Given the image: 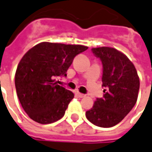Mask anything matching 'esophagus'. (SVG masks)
<instances>
[{
    "label": "esophagus",
    "mask_w": 152,
    "mask_h": 152,
    "mask_svg": "<svg viewBox=\"0 0 152 152\" xmlns=\"http://www.w3.org/2000/svg\"><path fill=\"white\" fill-rule=\"evenodd\" d=\"M75 94H76V95H77L78 98L85 97V94H81V93H79V92H76V93H75Z\"/></svg>",
    "instance_id": "1"
}]
</instances>
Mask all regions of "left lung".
Returning <instances> with one entry per match:
<instances>
[{
  "label": "left lung",
  "mask_w": 152,
  "mask_h": 152,
  "mask_svg": "<svg viewBox=\"0 0 152 152\" xmlns=\"http://www.w3.org/2000/svg\"><path fill=\"white\" fill-rule=\"evenodd\" d=\"M103 64L104 97L97 98L86 117L95 126L109 128L120 123L136 103L140 79L134 64L115 48L101 47L92 48Z\"/></svg>",
  "instance_id": "8db88e82"
}]
</instances>
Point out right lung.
Returning a JSON list of instances; mask_svg holds the SVG:
<instances>
[{
  "label": "right lung",
  "mask_w": 152,
  "mask_h": 152,
  "mask_svg": "<svg viewBox=\"0 0 152 152\" xmlns=\"http://www.w3.org/2000/svg\"><path fill=\"white\" fill-rule=\"evenodd\" d=\"M88 49L83 45L43 42L22 57L15 74V85L21 106L39 124H51L65 114L74 93L55 81L67 76L74 57Z\"/></svg>",
  "instance_id": "right-lung-1"
}]
</instances>
